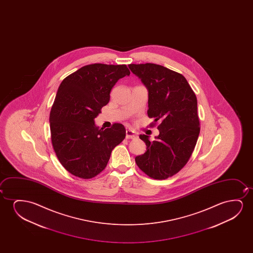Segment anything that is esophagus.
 <instances>
[{
    "instance_id": "34e87169",
    "label": "esophagus",
    "mask_w": 253,
    "mask_h": 253,
    "mask_svg": "<svg viewBox=\"0 0 253 253\" xmlns=\"http://www.w3.org/2000/svg\"><path fill=\"white\" fill-rule=\"evenodd\" d=\"M135 137H136V135H135V132L133 131V130H131V129H127L126 130V138H135Z\"/></svg>"
}]
</instances>
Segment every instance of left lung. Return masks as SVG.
<instances>
[{
    "label": "left lung",
    "instance_id": "obj_1",
    "mask_svg": "<svg viewBox=\"0 0 253 253\" xmlns=\"http://www.w3.org/2000/svg\"><path fill=\"white\" fill-rule=\"evenodd\" d=\"M128 68L149 91V118L161 124L159 135L149 141L140 135L147 150L135 156L139 169L156 180L173 176L190 158L200 134L197 98L183 75L151 63Z\"/></svg>",
    "mask_w": 253,
    "mask_h": 253
}]
</instances>
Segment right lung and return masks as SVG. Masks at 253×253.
Wrapping results in <instances>:
<instances>
[{"label": "right lung", "mask_w": 253, "mask_h": 253, "mask_svg": "<svg viewBox=\"0 0 253 253\" xmlns=\"http://www.w3.org/2000/svg\"><path fill=\"white\" fill-rule=\"evenodd\" d=\"M129 74L125 65L92 64L60 84L49 118L51 139L59 163L73 175H97L107 165L112 149L125 139L124 125L99 128L95 118L109 103L115 84Z\"/></svg>", "instance_id": "1"}]
</instances>
